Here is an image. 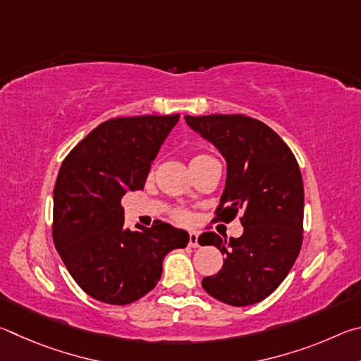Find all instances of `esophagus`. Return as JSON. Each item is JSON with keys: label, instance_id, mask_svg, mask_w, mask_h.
<instances>
[{"label": "esophagus", "instance_id": "obj_1", "mask_svg": "<svg viewBox=\"0 0 361 361\" xmlns=\"http://www.w3.org/2000/svg\"><path fill=\"white\" fill-rule=\"evenodd\" d=\"M189 247H199V234L197 232H189Z\"/></svg>", "mask_w": 361, "mask_h": 361}]
</instances>
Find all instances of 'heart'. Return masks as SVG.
Here are the masks:
<instances>
[{
  "instance_id": "obj_1",
  "label": "heart",
  "mask_w": 361,
  "mask_h": 361,
  "mask_svg": "<svg viewBox=\"0 0 361 361\" xmlns=\"http://www.w3.org/2000/svg\"><path fill=\"white\" fill-rule=\"evenodd\" d=\"M209 157H210V156H207V154H195V156L192 157L191 162L202 161V159H209ZM173 218L176 219V221H180V223H188V221H189V213H188L186 210H175V212H173Z\"/></svg>"
}]
</instances>
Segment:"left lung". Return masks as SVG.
Returning <instances> with one entry per match:
<instances>
[{"label": "left lung", "mask_w": 361, "mask_h": 361, "mask_svg": "<svg viewBox=\"0 0 361 361\" xmlns=\"http://www.w3.org/2000/svg\"><path fill=\"white\" fill-rule=\"evenodd\" d=\"M188 126L219 149L228 178L213 221L243 213V234L221 239L204 232L200 245H215L226 259L204 290L235 307L262 301L288 276L302 245L304 185L298 161L271 127L243 114L185 116Z\"/></svg>", "instance_id": "left-lung-1"}]
</instances>
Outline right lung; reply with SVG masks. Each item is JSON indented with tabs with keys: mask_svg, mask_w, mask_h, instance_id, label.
I'll return each instance as SVG.
<instances>
[{
	"mask_svg": "<svg viewBox=\"0 0 361 361\" xmlns=\"http://www.w3.org/2000/svg\"><path fill=\"white\" fill-rule=\"evenodd\" d=\"M178 119L180 114H151L102 122L59 170L54 243L75 282L97 301H137L157 285L166 255L188 245L186 231L162 221L127 229L121 205L127 191L143 189L151 162Z\"/></svg>",
	"mask_w": 361,
	"mask_h": 361,
	"instance_id": "add662e5",
	"label": "right lung"
}]
</instances>
